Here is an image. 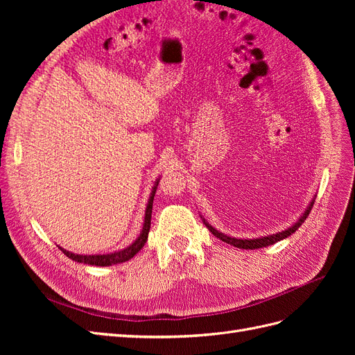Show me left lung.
Returning a JSON list of instances; mask_svg holds the SVG:
<instances>
[{
	"label": "left lung",
	"instance_id": "1",
	"mask_svg": "<svg viewBox=\"0 0 355 355\" xmlns=\"http://www.w3.org/2000/svg\"><path fill=\"white\" fill-rule=\"evenodd\" d=\"M314 201H315V197L309 201V204L306 206L305 211H304L302 214H300V216L297 218V220L293 222L292 225H290L288 228H286V230H283V231H280V232L270 234V235H263V237H257V239H237V237H231V235L223 234V232L218 231L216 228H213L211 225L201 216V214H200V216H201V219H202V223L206 225V227L209 228V231L214 235V237H218V239L222 240L223 243H228V244H231V245H234V247H239V249L253 250V249H261V247H266V245L275 244V243H278V241H282V240L290 237V235H292L293 232H296L297 228L300 227V225H302V223L305 222V219L308 218V214H309L311 209H313V206H314Z\"/></svg>",
	"mask_w": 355,
	"mask_h": 355
}]
</instances>
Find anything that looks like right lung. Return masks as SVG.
<instances>
[{
    "label": "right lung",
    "mask_w": 355,
    "mask_h": 355,
    "mask_svg": "<svg viewBox=\"0 0 355 355\" xmlns=\"http://www.w3.org/2000/svg\"><path fill=\"white\" fill-rule=\"evenodd\" d=\"M159 178L155 180V184L153 187L151 194H149L148 202H146V209H145V219H144V225H142V231L139 234V237L130 244L124 247L121 250L116 252H111V253H105V254H77L72 253L63 247L58 245L59 249L65 253L69 259L80 262L84 265H92V266H111V265H116V263H123L130 261L132 257H135L139 252H141L142 247L145 245L146 240H148V234H149V228H151V214H153V201L155 197V191L158 187Z\"/></svg>",
    "instance_id": "1"
}]
</instances>
